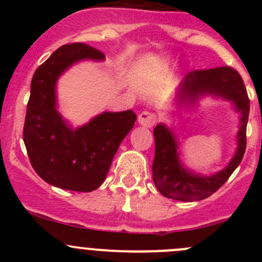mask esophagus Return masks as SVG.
<instances>
[{"mask_svg":"<svg viewBox=\"0 0 262 262\" xmlns=\"http://www.w3.org/2000/svg\"><path fill=\"white\" fill-rule=\"evenodd\" d=\"M138 123L142 126H146V128H150V126L155 125L156 123V115L152 114L149 112H143L141 113L138 116Z\"/></svg>","mask_w":262,"mask_h":262,"instance_id":"34e87169","label":"esophagus"}]
</instances>
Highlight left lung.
Masks as SVG:
<instances>
[{
    "label": "left lung",
    "mask_w": 262,
    "mask_h": 262,
    "mask_svg": "<svg viewBox=\"0 0 262 262\" xmlns=\"http://www.w3.org/2000/svg\"><path fill=\"white\" fill-rule=\"evenodd\" d=\"M204 96L231 101L234 110L239 114L236 152L223 170L213 175L195 173L181 162L175 130L168 128L165 123L157 124L153 130L156 142L155 160L152 165L153 182L158 191L170 199L196 202L210 196L228 180L245 155L250 100L239 73L231 67H218L187 73L176 90L175 102L179 107H191Z\"/></svg>",
    "instance_id": "1"
}]
</instances>
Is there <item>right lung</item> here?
Here are the masks:
<instances>
[{"mask_svg": "<svg viewBox=\"0 0 262 262\" xmlns=\"http://www.w3.org/2000/svg\"><path fill=\"white\" fill-rule=\"evenodd\" d=\"M81 60H105L104 53L82 43L58 48L39 66L31 80L24 125V143L35 172L55 187L96 190L109 172L121 141L137 115L132 110L104 112L78 128L58 112V78Z\"/></svg>", "mask_w": 262, "mask_h": 262, "instance_id": "1", "label": "right lung"}]
</instances>
